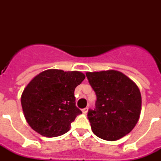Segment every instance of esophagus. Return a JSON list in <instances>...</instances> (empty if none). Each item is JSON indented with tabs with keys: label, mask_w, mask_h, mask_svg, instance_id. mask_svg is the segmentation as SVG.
<instances>
[{
	"label": "esophagus",
	"mask_w": 161,
	"mask_h": 161,
	"mask_svg": "<svg viewBox=\"0 0 161 161\" xmlns=\"http://www.w3.org/2000/svg\"><path fill=\"white\" fill-rule=\"evenodd\" d=\"M88 110H89V108H84L83 110H82V112H83L84 114H87V113H88Z\"/></svg>",
	"instance_id": "1"
}]
</instances>
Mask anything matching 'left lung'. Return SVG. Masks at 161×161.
I'll return each instance as SVG.
<instances>
[{"label":"left lung","mask_w":161,"mask_h":161,"mask_svg":"<svg viewBox=\"0 0 161 161\" xmlns=\"http://www.w3.org/2000/svg\"><path fill=\"white\" fill-rule=\"evenodd\" d=\"M96 94V109L90 110L93 133L107 141H116L131 131L140 118L141 92L125 75L115 70L86 72Z\"/></svg>","instance_id":"8db88e82"}]
</instances>
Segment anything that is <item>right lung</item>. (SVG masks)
Segmentation results:
<instances>
[{
	"label": "right lung",
	"mask_w": 161,
	"mask_h": 161,
	"mask_svg": "<svg viewBox=\"0 0 161 161\" xmlns=\"http://www.w3.org/2000/svg\"><path fill=\"white\" fill-rule=\"evenodd\" d=\"M80 71L49 69L36 75L25 88L21 105L27 123L46 137L65 134L78 114L74 90L84 80Z\"/></svg>",
	"instance_id": "1"
}]
</instances>
